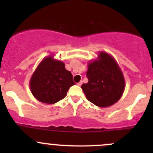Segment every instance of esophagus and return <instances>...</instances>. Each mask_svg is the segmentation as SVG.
<instances>
[{
	"instance_id": "1",
	"label": "esophagus",
	"mask_w": 153,
	"mask_h": 153,
	"mask_svg": "<svg viewBox=\"0 0 153 153\" xmlns=\"http://www.w3.org/2000/svg\"><path fill=\"white\" fill-rule=\"evenodd\" d=\"M81 84H82V81H80V82L79 83H78V84H77V85H78V86H81Z\"/></svg>"
}]
</instances>
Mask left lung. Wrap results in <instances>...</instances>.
<instances>
[{"mask_svg":"<svg viewBox=\"0 0 153 153\" xmlns=\"http://www.w3.org/2000/svg\"><path fill=\"white\" fill-rule=\"evenodd\" d=\"M87 84L81 89L88 101L100 107L113 105L122 96L125 89L123 72L115 58L105 52H99L98 58L90 60L86 72Z\"/></svg>","mask_w":153,"mask_h":153,"instance_id":"obj_1","label":"left lung"}]
</instances>
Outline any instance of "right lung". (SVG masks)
Wrapping results in <instances>:
<instances>
[{"label":"right lung","instance_id":"1","mask_svg":"<svg viewBox=\"0 0 153 153\" xmlns=\"http://www.w3.org/2000/svg\"><path fill=\"white\" fill-rule=\"evenodd\" d=\"M71 72L63 61L52 55L44 58L34 71L29 81V87L38 101L53 104L64 98L70 88L75 85Z\"/></svg>","mask_w":153,"mask_h":153}]
</instances>
